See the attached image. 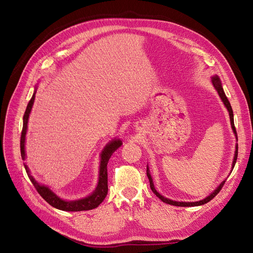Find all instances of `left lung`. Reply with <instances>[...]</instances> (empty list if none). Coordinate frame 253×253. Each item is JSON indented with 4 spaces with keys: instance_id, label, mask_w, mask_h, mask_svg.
Segmentation results:
<instances>
[{
    "instance_id": "8db88e82",
    "label": "left lung",
    "mask_w": 253,
    "mask_h": 253,
    "mask_svg": "<svg viewBox=\"0 0 253 253\" xmlns=\"http://www.w3.org/2000/svg\"><path fill=\"white\" fill-rule=\"evenodd\" d=\"M212 84H213V86L215 87V89L217 90V93H218L220 99H221V100H223L225 106H226L228 112H229V116H230V122H231V127H232V129H233V133H234V135H235V137H236V140H237V134H236V129H235V126H234V120H233V111H232L230 102H229L228 98H227L226 95H225V91H224V89H223V86H221V82H220V80H219V78L217 77V76H214V77L212 78ZM235 149H236V150H235V154H234L233 163H232V170H233V168H234L235 163H236V159H237V144H236ZM147 175H148V178H149V181H150V187H151V190L153 191V193H154V194L159 198V200H162L164 203L169 204V205H173V206H177V207H194V206H202V205H204V204H207L208 202H210V201L212 200V198H214V197H215V196L218 194V192L221 190V188H223L224 183H225V181H226V180H224L223 182H221L220 185H219L215 190H214L213 192H212L209 196H207L206 198H204V200H202V201H200V202L186 203V202H175V201H171V200H169V198H166V197H164L163 195H160V194L157 192V191H156V189L154 188V183H153V179H152V177H151V174H150V171H149V168H148V167H147Z\"/></svg>"
}]
</instances>
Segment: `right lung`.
Here are the masks:
<instances>
[{
	"instance_id": "1",
	"label": "right lung",
	"mask_w": 253,
	"mask_h": 253,
	"mask_svg": "<svg viewBox=\"0 0 253 253\" xmlns=\"http://www.w3.org/2000/svg\"><path fill=\"white\" fill-rule=\"evenodd\" d=\"M35 97H36V90L32 99H30L27 104L24 117H23V128L21 133V142H20L21 156L23 160L25 159V135L27 131L28 117H29L30 111H32V108H33ZM121 144L122 142L120 141V139H114L105 145V148L101 153L100 169H99V181H98L97 188L89 196L85 198H81V200H78V201H64L62 198L58 197L48 187L40 185L39 182H37L33 176L30 175L28 167L26 165H24V167H25L28 177L30 181L33 182V185L38 191V193H39L50 206H52L53 208H57L59 210H63V211L91 210V209L97 208V207L103 202L106 194H108V163L113 153L116 151Z\"/></svg>"
}]
</instances>
